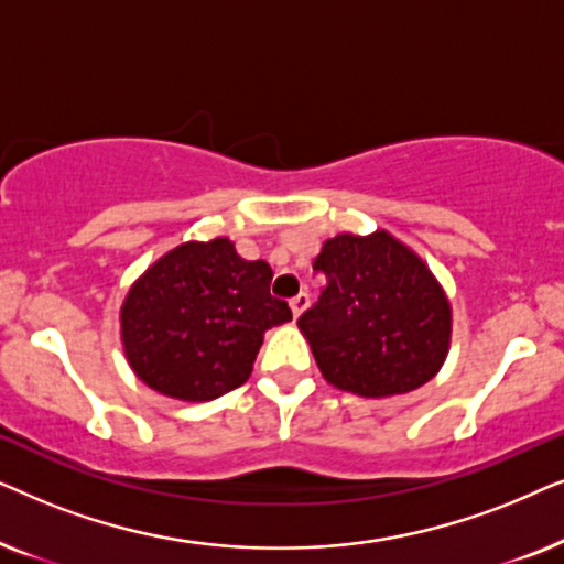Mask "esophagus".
I'll return each instance as SVG.
<instances>
[{"label":"esophagus","mask_w":564,"mask_h":564,"mask_svg":"<svg viewBox=\"0 0 564 564\" xmlns=\"http://www.w3.org/2000/svg\"><path fill=\"white\" fill-rule=\"evenodd\" d=\"M311 305V295H307V292H300V295H295L290 300V307H292V315H295V318H300V315L305 313V307Z\"/></svg>","instance_id":"esophagus-1"}]
</instances>
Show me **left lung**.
<instances>
[{"label": "left lung", "mask_w": 564, "mask_h": 564, "mask_svg": "<svg viewBox=\"0 0 564 564\" xmlns=\"http://www.w3.org/2000/svg\"><path fill=\"white\" fill-rule=\"evenodd\" d=\"M313 269L326 274V290L297 326L330 384L365 398L403 395L442 369L452 311L411 249L384 230L341 234L323 243Z\"/></svg>", "instance_id": "left-lung-1"}]
</instances>
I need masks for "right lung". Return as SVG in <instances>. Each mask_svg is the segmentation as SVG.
<instances>
[{"label":"right lung","instance_id":"add662e5","mask_svg":"<svg viewBox=\"0 0 564 564\" xmlns=\"http://www.w3.org/2000/svg\"><path fill=\"white\" fill-rule=\"evenodd\" d=\"M272 267L228 238L182 243L128 292L122 344L133 372L161 395L203 403L249 380L264 330L292 318L269 292Z\"/></svg>","mask_w":564,"mask_h":564}]
</instances>
